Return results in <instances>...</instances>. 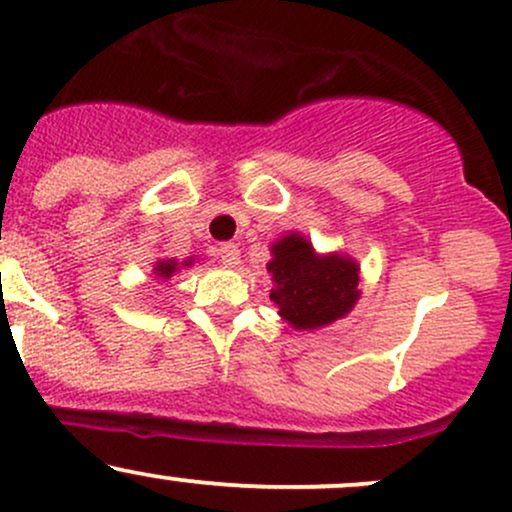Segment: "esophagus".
<instances>
[{
    "mask_svg": "<svg viewBox=\"0 0 512 512\" xmlns=\"http://www.w3.org/2000/svg\"><path fill=\"white\" fill-rule=\"evenodd\" d=\"M219 260L226 264V267H236L240 262V250L236 243H221L219 245Z\"/></svg>",
    "mask_w": 512,
    "mask_h": 512,
    "instance_id": "obj_1",
    "label": "esophagus"
}]
</instances>
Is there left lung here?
<instances>
[{
	"instance_id": "obj_1",
	"label": "left lung",
	"mask_w": 512,
	"mask_h": 512,
	"mask_svg": "<svg viewBox=\"0 0 512 512\" xmlns=\"http://www.w3.org/2000/svg\"><path fill=\"white\" fill-rule=\"evenodd\" d=\"M274 289L269 298L279 315L296 330H317L339 320L358 298V267L346 257H317L313 245L301 236H286L272 245Z\"/></svg>"
}]
</instances>
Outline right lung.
<instances>
[{
	"mask_svg": "<svg viewBox=\"0 0 512 512\" xmlns=\"http://www.w3.org/2000/svg\"><path fill=\"white\" fill-rule=\"evenodd\" d=\"M185 264H190V260H187ZM154 272H156L158 276H166V279H168L170 274H173V272H178V262H175V260H163V262H158Z\"/></svg>",
	"mask_w": 512,
	"mask_h": 512,
	"instance_id": "right-lung-1",
	"label": "right lung"
}]
</instances>
